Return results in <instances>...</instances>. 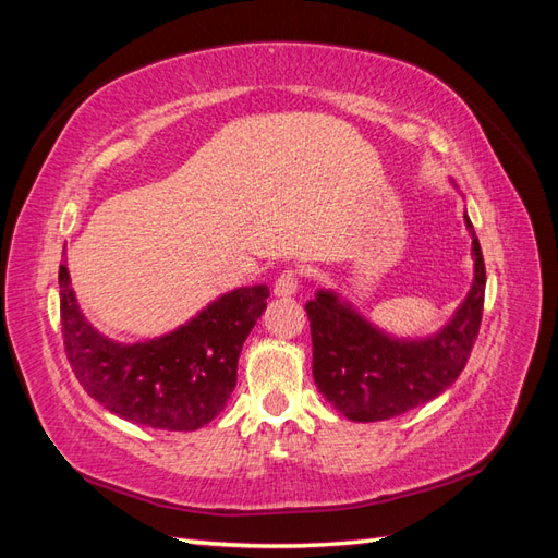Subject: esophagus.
<instances>
[{
  "instance_id": "esophagus-1",
  "label": "esophagus",
  "mask_w": 558,
  "mask_h": 558,
  "mask_svg": "<svg viewBox=\"0 0 558 558\" xmlns=\"http://www.w3.org/2000/svg\"><path fill=\"white\" fill-rule=\"evenodd\" d=\"M300 288V270L298 268H286L278 276L276 286H272V292L278 294V298H292L294 292Z\"/></svg>"
}]
</instances>
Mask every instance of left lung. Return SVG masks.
Listing matches in <instances>:
<instances>
[{
	"label": "left lung",
	"instance_id": "8db88e82",
	"mask_svg": "<svg viewBox=\"0 0 558 558\" xmlns=\"http://www.w3.org/2000/svg\"><path fill=\"white\" fill-rule=\"evenodd\" d=\"M468 228L472 222L465 216ZM475 282L456 318L429 340H393L340 304L336 294L318 292L306 304L314 345V384L322 396L354 422H378L405 414L441 396L465 369L480 336L484 312L482 246L472 232Z\"/></svg>",
	"mask_w": 558,
	"mask_h": 558
}]
</instances>
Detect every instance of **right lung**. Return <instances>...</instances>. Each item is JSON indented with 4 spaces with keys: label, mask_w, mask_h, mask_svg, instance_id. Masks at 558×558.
I'll list each match as a JSON object with an SVG mask.
<instances>
[{
    "label": "right lung",
    "mask_w": 558,
    "mask_h": 558,
    "mask_svg": "<svg viewBox=\"0 0 558 558\" xmlns=\"http://www.w3.org/2000/svg\"><path fill=\"white\" fill-rule=\"evenodd\" d=\"M268 294L266 286L240 288L170 336L120 345L83 318L62 260L59 316L66 360L86 393L122 420L194 432L218 417L234 390L236 360Z\"/></svg>",
    "instance_id": "add662e5"
}]
</instances>
